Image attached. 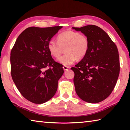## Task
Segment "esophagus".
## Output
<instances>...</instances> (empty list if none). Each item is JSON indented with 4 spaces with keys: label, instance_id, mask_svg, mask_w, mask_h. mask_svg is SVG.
<instances>
[{
    "label": "esophagus",
    "instance_id": "esophagus-1",
    "mask_svg": "<svg viewBox=\"0 0 130 130\" xmlns=\"http://www.w3.org/2000/svg\"><path fill=\"white\" fill-rule=\"evenodd\" d=\"M63 69L64 70H68V69H70L69 67H67V66H63Z\"/></svg>",
    "mask_w": 130,
    "mask_h": 130
}]
</instances>
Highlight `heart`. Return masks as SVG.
Listing matches in <instances>:
<instances>
[{
  "instance_id": "1",
  "label": "heart",
  "mask_w": 130,
  "mask_h": 130,
  "mask_svg": "<svg viewBox=\"0 0 130 130\" xmlns=\"http://www.w3.org/2000/svg\"><path fill=\"white\" fill-rule=\"evenodd\" d=\"M57 41L51 39L47 43V49L52 56L58 58L64 48L65 54L57 61L64 66L72 65L77 60L84 57L88 52L89 41L85 34L72 30L59 34Z\"/></svg>"
}]
</instances>
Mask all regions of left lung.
I'll use <instances>...</instances> for the list:
<instances>
[{
	"mask_svg": "<svg viewBox=\"0 0 130 130\" xmlns=\"http://www.w3.org/2000/svg\"><path fill=\"white\" fill-rule=\"evenodd\" d=\"M89 39L88 52L71 69L76 93L81 99L98 103L108 97L115 87L120 72L117 46L100 27L88 25L72 27Z\"/></svg>",
	"mask_w": 130,
	"mask_h": 130,
	"instance_id": "left-lung-1",
	"label": "left lung"
}]
</instances>
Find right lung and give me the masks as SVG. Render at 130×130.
Listing matches in <instances>:
<instances>
[{"label": "right lung", "mask_w": 130, "mask_h": 130, "mask_svg": "<svg viewBox=\"0 0 130 130\" xmlns=\"http://www.w3.org/2000/svg\"><path fill=\"white\" fill-rule=\"evenodd\" d=\"M62 27H28L18 37L11 52L13 81L22 95L35 104L51 99L63 73L62 65L52 58L47 49L48 42Z\"/></svg>", "instance_id": "right-lung-1"}]
</instances>
